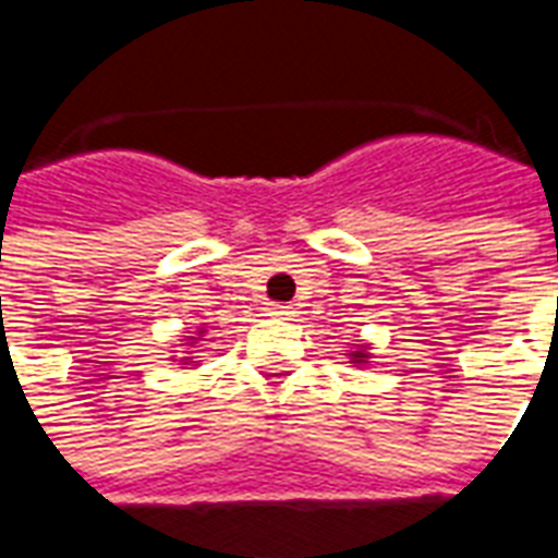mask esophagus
<instances>
[{
  "instance_id": "34e87169",
  "label": "esophagus",
  "mask_w": 558,
  "mask_h": 558,
  "mask_svg": "<svg viewBox=\"0 0 558 558\" xmlns=\"http://www.w3.org/2000/svg\"><path fill=\"white\" fill-rule=\"evenodd\" d=\"M292 314H295V311H292L290 304H271V307H268V316H278V319H290Z\"/></svg>"
}]
</instances>
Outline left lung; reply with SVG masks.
Returning a JSON list of instances; mask_svg holds the SVG:
<instances>
[{
  "mask_svg": "<svg viewBox=\"0 0 558 558\" xmlns=\"http://www.w3.org/2000/svg\"><path fill=\"white\" fill-rule=\"evenodd\" d=\"M364 359H367V352H355V355H352V362L355 364H362Z\"/></svg>",
  "mask_w": 558,
  "mask_h": 558,
  "instance_id": "1",
  "label": "left lung"
}]
</instances>
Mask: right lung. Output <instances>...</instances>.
Masks as SVG:
<instances>
[{
  "instance_id": "obj_1",
  "label": "right lung",
  "mask_w": 558,
  "mask_h": 558,
  "mask_svg": "<svg viewBox=\"0 0 558 558\" xmlns=\"http://www.w3.org/2000/svg\"><path fill=\"white\" fill-rule=\"evenodd\" d=\"M191 340H196V338H191ZM184 364H187V362H184Z\"/></svg>"
}]
</instances>
